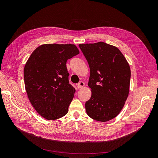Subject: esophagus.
Listing matches in <instances>:
<instances>
[{"label":"esophagus","mask_w":158,"mask_h":158,"mask_svg":"<svg viewBox=\"0 0 158 158\" xmlns=\"http://www.w3.org/2000/svg\"><path fill=\"white\" fill-rule=\"evenodd\" d=\"M84 82H82V81H80V82L77 84V87L78 88H82V87H84Z\"/></svg>","instance_id":"esophagus-1"}]
</instances>
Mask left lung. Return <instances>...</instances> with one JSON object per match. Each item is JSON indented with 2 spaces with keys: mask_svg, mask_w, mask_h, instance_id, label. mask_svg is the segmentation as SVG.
<instances>
[{
  "mask_svg": "<svg viewBox=\"0 0 158 158\" xmlns=\"http://www.w3.org/2000/svg\"><path fill=\"white\" fill-rule=\"evenodd\" d=\"M90 69L92 96L85 102L88 115L106 122L121 112L129 93L131 69L117 47L104 42L80 44Z\"/></svg>",
  "mask_w": 158,
  "mask_h": 158,
  "instance_id": "8db88e82",
  "label": "left lung"
}]
</instances>
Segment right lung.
Here are the masks:
<instances>
[{
  "mask_svg": "<svg viewBox=\"0 0 158 158\" xmlns=\"http://www.w3.org/2000/svg\"><path fill=\"white\" fill-rule=\"evenodd\" d=\"M73 44H44L30 55L23 70L27 97L36 110L47 120L64 116L74 98L69 84L66 61L79 54Z\"/></svg>",
  "mask_w": 158,
  "mask_h": 158,
  "instance_id": "add662e5",
  "label": "right lung"
}]
</instances>
